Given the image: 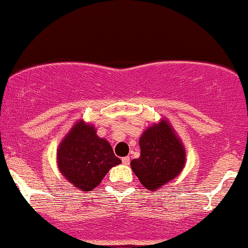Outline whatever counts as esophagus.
Segmentation results:
<instances>
[{
	"label": "esophagus",
	"mask_w": 248,
	"mask_h": 248,
	"mask_svg": "<svg viewBox=\"0 0 248 248\" xmlns=\"http://www.w3.org/2000/svg\"><path fill=\"white\" fill-rule=\"evenodd\" d=\"M122 161H123L124 165H129V164H130V158H129V156H124V158H122Z\"/></svg>",
	"instance_id": "esophagus-1"
}]
</instances>
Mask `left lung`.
<instances>
[{
	"label": "left lung",
	"mask_w": 248,
	"mask_h": 248,
	"mask_svg": "<svg viewBox=\"0 0 248 248\" xmlns=\"http://www.w3.org/2000/svg\"><path fill=\"white\" fill-rule=\"evenodd\" d=\"M140 158L131 160V169L148 190H155L175 178L186 161L183 144L166 121L149 126L140 137Z\"/></svg>",
	"instance_id": "8db88e82"
}]
</instances>
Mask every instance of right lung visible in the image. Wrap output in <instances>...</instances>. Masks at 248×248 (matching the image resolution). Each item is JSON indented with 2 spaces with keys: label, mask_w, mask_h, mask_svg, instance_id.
Wrapping results in <instances>:
<instances>
[{
  "label": "right lung",
  "mask_w": 248,
  "mask_h": 248,
  "mask_svg": "<svg viewBox=\"0 0 248 248\" xmlns=\"http://www.w3.org/2000/svg\"><path fill=\"white\" fill-rule=\"evenodd\" d=\"M121 163L111 144L97 137L94 126L83 121L71 129L58 149L61 173L83 192L94 189L109 169Z\"/></svg>",
  "instance_id": "add662e5"
}]
</instances>
